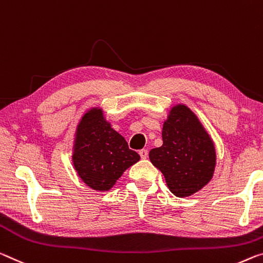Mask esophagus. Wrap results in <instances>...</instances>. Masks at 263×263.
<instances>
[{
	"label": "esophagus",
	"mask_w": 263,
	"mask_h": 263,
	"mask_svg": "<svg viewBox=\"0 0 263 263\" xmlns=\"http://www.w3.org/2000/svg\"><path fill=\"white\" fill-rule=\"evenodd\" d=\"M139 154H140L141 159H146V158L148 157V151L146 148H143V149H140V151H139Z\"/></svg>",
	"instance_id": "obj_1"
}]
</instances>
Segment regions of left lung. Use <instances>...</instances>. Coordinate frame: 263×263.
Returning <instances> with one entry per match:
<instances>
[{
	"label": "left lung",
	"mask_w": 263,
	"mask_h": 263,
	"mask_svg": "<svg viewBox=\"0 0 263 263\" xmlns=\"http://www.w3.org/2000/svg\"><path fill=\"white\" fill-rule=\"evenodd\" d=\"M161 136L162 145L149 151V160L164 174L176 197H191L213 178L216 164L213 140L185 104L171 107Z\"/></svg>",
	"instance_id": "1"
}]
</instances>
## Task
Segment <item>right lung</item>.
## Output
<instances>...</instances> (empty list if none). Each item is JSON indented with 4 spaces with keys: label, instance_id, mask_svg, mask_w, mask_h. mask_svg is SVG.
Masks as SVG:
<instances>
[{
    "label": "right lung",
    "instance_id": "obj_1",
    "mask_svg": "<svg viewBox=\"0 0 263 263\" xmlns=\"http://www.w3.org/2000/svg\"><path fill=\"white\" fill-rule=\"evenodd\" d=\"M123 136L111 127L101 107H91L74 133L72 164L83 182L95 191H110L123 173L139 161Z\"/></svg>",
    "mask_w": 263,
    "mask_h": 263
}]
</instances>
